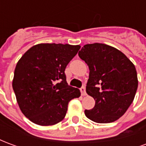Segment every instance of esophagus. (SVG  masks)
<instances>
[{
    "mask_svg": "<svg viewBox=\"0 0 146 146\" xmlns=\"http://www.w3.org/2000/svg\"><path fill=\"white\" fill-rule=\"evenodd\" d=\"M80 92H81V95L84 96V95H86V90H85V87L84 86H82L81 88H80Z\"/></svg>",
    "mask_w": 146,
    "mask_h": 146,
    "instance_id": "obj_1",
    "label": "esophagus"
}]
</instances>
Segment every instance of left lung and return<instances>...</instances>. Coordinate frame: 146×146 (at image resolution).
I'll return each instance as SVG.
<instances>
[{
	"mask_svg": "<svg viewBox=\"0 0 146 146\" xmlns=\"http://www.w3.org/2000/svg\"><path fill=\"white\" fill-rule=\"evenodd\" d=\"M78 54L89 67L86 92L95 101L93 109L85 110L86 116L99 123L116 121L131 106L138 88L134 64L116 48L99 43L84 45Z\"/></svg>",
	"mask_w": 146,
	"mask_h": 146,
	"instance_id": "1",
	"label": "left lung"
}]
</instances>
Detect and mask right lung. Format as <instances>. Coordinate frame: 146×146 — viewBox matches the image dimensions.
<instances>
[{"mask_svg":"<svg viewBox=\"0 0 146 146\" xmlns=\"http://www.w3.org/2000/svg\"><path fill=\"white\" fill-rule=\"evenodd\" d=\"M80 45L39 44L30 48L15 66L12 88L24 116L41 126L54 125L64 119L68 104L80 96L68 85L66 67Z\"/></svg>","mask_w":146,"mask_h":146,"instance_id":"obj_1","label":"right lung"}]
</instances>
